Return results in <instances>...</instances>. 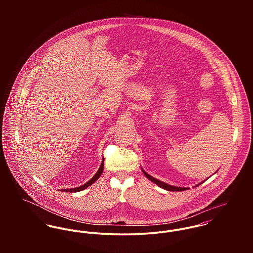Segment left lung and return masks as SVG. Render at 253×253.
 Instances as JSON below:
<instances>
[{"mask_svg":"<svg viewBox=\"0 0 253 253\" xmlns=\"http://www.w3.org/2000/svg\"><path fill=\"white\" fill-rule=\"evenodd\" d=\"M142 171H143L145 176H146L149 180L154 182V183L157 184L159 187H161V188H163V189H165V190H168V191H185V190H188V189H189V188H186V187H176V186L169 185V184H168V183H165V182H163V181L158 180V179L152 177L151 175H149L143 169H142ZM202 183H203V182H202ZM202 183H200V184H202ZM200 184H199V185H200ZM196 186H198V185H196Z\"/></svg>","mask_w":253,"mask_h":253,"instance_id":"8db88e82","label":"left lung"}]
</instances>
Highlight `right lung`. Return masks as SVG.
I'll list each match as a JSON object with an SVG mask.
<instances>
[{
	"instance_id": "1",
	"label": "right lung",
	"mask_w": 253,
	"mask_h": 253,
	"mask_svg": "<svg viewBox=\"0 0 253 253\" xmlns=\"http://www.w3.org/2000/svg\"><path fill=\"white\" fill-rule=\"evenodd\" d=\"M103 169H104V159H103V161H102V163H101V165H100V168H99V169L97 170V172L95 173V175L91 178V179H89V180L87 181L85 184H84V185H82V186H80V187H76V188H71V189H61V191L62 192H80V191H83V190H84L85 188H87V187H89L91 184H93L95 181L97 180L99 177H100V175L102 174V172H103Z\"/></svg>"
}]
</instances>
